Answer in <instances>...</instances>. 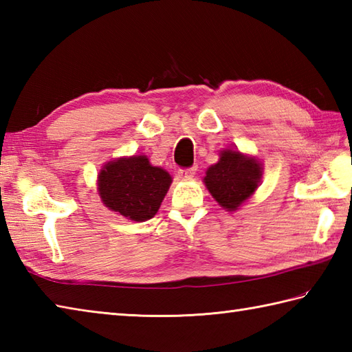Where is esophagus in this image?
<instances>
[{
    "label": "esophagus",
    "mask_w": 352,
    "mask_h": 352,
    "mask_svg": "<svg viewBox=\"0 0 352 352\" xmlns=\"http://www.w3.org/2000/svg\"><path fill=\"white\" fill-rule=\"evenodd\" d=\"M195 172H197V166H192L186 169H178V175H180V178H184V180H190V178L195 175Z\"/></svg>",
    "instance_id": "esophagus-1"
}]
</instances>
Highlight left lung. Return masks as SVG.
<instances>
[{"label": "left lung", "instance_id": "left-lung-1", "mask_svg": "<svg viewBox=\"0 0 352 352\" xmlns=\"http://www.w3.org/2000/svg\"><path fill=\"white\" fill-rule=\"evenodd\" d=\"M261 175V164L256 158L245 157L239 151L226 149L219 162L206 172L204 184L224 209L236 210L256 190Z\"/></svg>", "mask_w": 352, "mask_h": 352}]
</instances>
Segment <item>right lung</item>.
<instances>
[{"label":"right lung","mask_w":352,"mask_h":352,"mask_svg":"<svg viewBox=\"0 0 352 352\" xmlns=\"http://www.w3.org/2000/svg\"><path fill=\"white\" fill-rule=\"evenodd\" d=\"M172 183L166 170L144 155L107 163L99 174V194L108 209L133 221L153 218Z\"/></svg>","instance_id":"obj_1"}]
</instances>
